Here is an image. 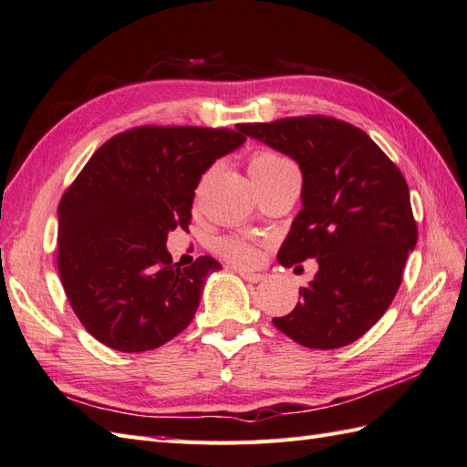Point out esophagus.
Returning a JSON list of instances; mask_svg holds the SVG:
<instances>
[{"label":"esophagus","instance_id":"obj_1","mask_svg":"<svg viewBox=\"0 0 467 467\" xmlns=\"http://www.w3.org/2000/svg\"><path fill=\"white\" fill-rule=\"evenodd\" d=\"M238 274H241V276H243L246 282H253V284H256V282H260V280H265V274H258V272L238 270Z\"/></svg>","mask_w":467,"mask_h":467}]
</instances>
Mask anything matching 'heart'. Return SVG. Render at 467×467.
Returning <instances> with one entry per match:
<instances>
[{
	"instance_id": "obj_1",
	"label": "heart",
	"mask_w": 467,
	"mask_h": 467,
	"mask_svg": "<svg viewBox=\"0 0 467 467\" xmlns=\"http://www.w3.org/2000/svg\"><path fill=\"white\" fill-rule=\"evenodd\" d=\"M285 165H290V161H285L284 158H280V155L270 153V151H260L253 155V160H250L248 173L253 179H260L270 173H276ZM221 253L238 266H254L260 260L258 250L253 244H246L241 241H223Z\"/></svg>"
}]
</instances>
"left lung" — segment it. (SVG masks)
Masks as SVG:
<instances>
[{
    "mask_svg": "<svg viewBox=\"0 0 467 467\" xmlns=\"http://www.w3.org/2000/svg\"><path fill=\"white\" fill-rule=\"evenodd\" d=\"M243 134L288 155L302 171V211L278 250L290 268L317 272L302 300L272 324L309 349L357 341L387 312L416 246L410 193L400 170L363 130L327 116L243 124Z\"/></svg>",
    "mask_w": 467,
    "mask_h": 467,
    "instance_id": "left-lung-1",
    "label": "left lung"
}]
</instances>
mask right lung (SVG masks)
I'll list each match as a JSON object with an SVG mask.
<instances>
[{"label": "right lung", "instance_id": "1", "mask_svg": "<svg viewBox=\"0 0 467 467\" xmlns=\"http://www.w3.org/2000/svg\"><path fill=\"white\" fill-rule=\"evenodd\" d=\"M246 141L234 130L143 126L104 143L58 205L57 265L77 317L122 353L151 351L195 317L211 256L173 265L167 234L189 229L201 175Z\"/></svg>", "mask_w": 467, "mask_h": 467}]
</instances>
